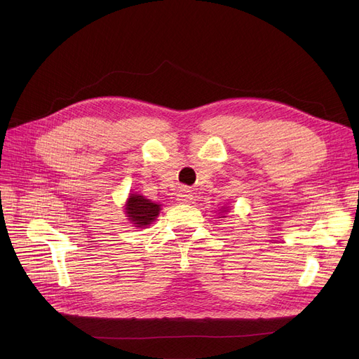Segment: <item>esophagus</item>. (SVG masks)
I'll return each mask as SVG.
<instances>
[{"label":"esophagus","mask_w":359,"mask_h":359,"mask_svg":"<svg viewBox=\"0 0 359 359\" xmlns=\"http://www.w3.org/2000/svg\"><path fill=\"white\" fill-rule=\"evenodd\" d=\"M192 199H194V195H192V191L189 189V187H182L177 194V201L186 203V202H191Z\"/></svg>","instance_id":"esophagus-1"}]
</instances>
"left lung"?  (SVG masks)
Returning a JSON list of instances; mask_svg holds the SVG:
<instances>
[{"label": "left lung", "mask_w": 359, "mask_h": 359, "mask_svg": "<svg viewBox=\"0 0 359 359\" xmlns=\"http://www.w3.org/2000/svg\"><path fill=\"white\" fill-rule=\"evenodd\" d=\"M224 211H225V208H224Z\"/></svg>", "instance_id": "left-lung-1"}]
</instances>
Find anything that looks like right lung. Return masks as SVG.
I'll list each match as a JSON object with an SVG mask.
<instances>
[{
    "label": "right lung",
    "instance_id": "add662e5",
    "mask_svg": "<svg viewBox=\"0 0 359 359\" xmlns=\"http://www.w3.org/2000/svg\"><path fill=\"white\" fill-rule=\"evenodd\" d=\"M125 212L128 219L135 224V227H147L158 217L160 205L142 195L130 194L125 205Z\"/></svg>",
    "mask_w": 359,
    "mask_h": 359
}]
</instances>
